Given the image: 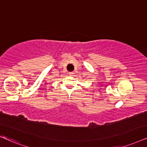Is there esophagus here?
I'll return each instance as SVG.
<instances>
[{
    "mask_svg": "<svg viewBox=\"0 0 147 147\" xmlns=\"http://www.w3.org/2000/svg\"><path fill=\"white\" fill-rule=\"evenodd\" d=\"M69 75L70 76H73V75H74V72H69Z\"/></svg>",
    "mask_w": 147,
    "mask_h": 147,
    "instance_id": "esophagus-1",
    "label": "esophagus"
}]
</instances>
